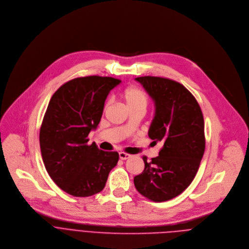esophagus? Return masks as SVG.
Listing matches in <instances>:
<instances>
[{
    "mask_svg": "<svg viewBox=\"0 0 249 249\" xmlns=\"http://www.w3.org/2000/svg\"><path fill=\"white\" fill-rule=\"evenodd\" d=\"M119 156H120V159H121V160H126V159L130 158V155L127 154V153H124V152H120V153H119Z\"/></svg>",
    "mask_w": 249,
    "mask_h": 249,
    "instance_id": "1",
    "label": "esophagus"
}]
</instances>
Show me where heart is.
<instances>
[{"label":"heart","instance_id":"1","mask_svg":"<svg viewBox=\"0 0 249 249\" xmlns=\"http://www.w3.org/2000/svg\"><path fill=\"white\" fill-rule=\"evenodd\" d=\"M123 97L124 99L126 106L130 111L136 109L146 110L149 103V99L145 91L137 86H130L126 88L124 91ZM108 105L109 104L107 103L106 108L108 107Z\"/></svg>","mask_w":249,"mask_h":249}]
</instances>
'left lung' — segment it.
<instances>
[{"label":"left lung","mask_w":249,"mask_h":249,"mask_svg":"<svg viewBox=\"0 0 249 249\" xmlns=\"http://www.w3.org/2000/svg\"><path fill=\"white\" fill-rule=\"evenodd\" d=\"M155 102L148 135L164 143L159 156L134 177L137 191L154 202L179 195L193 180L205 150L204 119L194 96L180 83L164 77L135 78Z\"/></svg>","instance_id":"obj_1"}]
</instances>
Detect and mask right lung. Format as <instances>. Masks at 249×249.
<instances>
[{
    "label": "right lung",
    "mask_w": 249,
    "mask_h": 249,
    "mask_svg": "<svg viewBox=\"0 0 249 249\" xmlns=\"http://www.w3.org/2000/svg\"><path fill=\"white\" fill-rule=\"evenodd\" d=\"M121 83L108 76H84L63 84L52 96L40 127L45 168L55 183L75 197L104 189L118 152L88 144V134L101 121L109 92Z\"/></svg>",
    "instance_id": "right-lung-1"
}]
</instances>
